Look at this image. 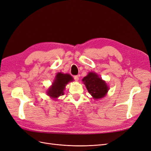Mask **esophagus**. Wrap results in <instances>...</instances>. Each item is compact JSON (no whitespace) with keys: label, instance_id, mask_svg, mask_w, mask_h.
I'll return each mask as SVG.
<instances>
[{"label":"esophagus","instance_id":"1","mask_svg":"<svg viewBox=\"0 0 151 151\" xmlns=\"http://www.w3.org/2000/svg\"><path fill=\"white\" fill-rule=\"evenodd\" d=\"M73 78H74V79L76 81H78V80H79V76H78V75H75V76H73Z\"/></svg>","mask_w":151,"mask_h":151}]
</instances>
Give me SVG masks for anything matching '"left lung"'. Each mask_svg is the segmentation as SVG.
<instances>
[{"instance_id":"1","label":"left lung","mask_w":151,"mask_h":151,"mask_svg":"<svg viewBox=\"0 0 151 151\" xmlns=\"http://www.w3.org/2000/svg\"><path fill=\"white\" fill-rule=\"evenodd\" d=\"M82 82L88 92L95 99L103 98L109 90L106 82L99 77L97 73L93 72H89L88 75L82 79Z\"/></svg>"}]
</instances>
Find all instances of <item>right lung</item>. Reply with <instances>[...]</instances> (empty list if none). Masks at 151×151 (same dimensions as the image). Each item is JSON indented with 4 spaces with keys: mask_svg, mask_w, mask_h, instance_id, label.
<instances>
[{
    "mask_svg": "<svg viewBox=\"0 0 151 151\" xmlns=\"http://www.w3.org/2000/svg\"><path fill=\"white\" fill-rule=\"evenodd\" d=\"M73 81V78L69 74L58 73L52 86L48 89L47 91V95L50 98L56 99L63 95V91L65 89V86L69 82H72Z\"/></svg>",
    "mask_w": 151,
    "mask_h": 151,
    "instance_id": "right-lung-1",
    "label": "right lung"
}]
</instances>
